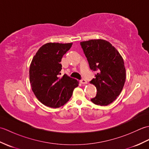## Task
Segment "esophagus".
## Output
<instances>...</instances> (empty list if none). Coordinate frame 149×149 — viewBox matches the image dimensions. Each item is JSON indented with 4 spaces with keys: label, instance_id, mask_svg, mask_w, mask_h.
<instances>
[{
    "label": "esophagus",
    "instance_id": "1",
    "mask_svg": "<svg viewBox=\"0 0 149 149\" xmlns=\"http://www.w3.org/2000/svg\"><path fill=\"white\" fill-rule=\"evenodd\" d=\"M81 83L83 84H87V81L85 80V79H82L81 81Z\"/></svg>",
    "mask_w": 149,
    "mask_h": 149
}]
</instances>
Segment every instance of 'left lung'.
Here are the masks:
<instances>
[{
	"label": "left lung",
	"mask_w": 149,
	"mask_h": 149,
	"mask_svg": "<svg viewBox=\"0 0 149 149\" xmlns=\"http://www.w3.org/2000/svg\"><path fill=\"white\" fill-rule=\"evenodd\" d=\"M91 70L97 71L90 83L97 88L95 104L107 106L121 93L126 78L124 62L119 52L109 42L98 39L81 43Z\"/></svg>",
	"instance_id": "1"
}]
</instances>
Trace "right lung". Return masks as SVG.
<instances>
[{"mask_svg":"<svg viewBox=\"0 0 149 149\" xmlns=\"http://www.w3.org/2000/svg\"><path fill=\"white\" fill-rule=\"evenodd\" d=\"M72 43H47L33 57L29 68V80L34 94L44 105L57 108L68 102L78 81L66 74L62 77L60 62Z\"/></svg>","mask_w":149,"mask_h":149,"instance_id":"right-lung-1","label":"right lung"}]
</instances>
